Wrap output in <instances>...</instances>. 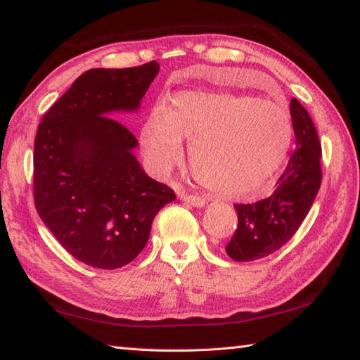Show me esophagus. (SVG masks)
Segmentation results:
<instances>
[{
	"label": "esophagus",
	"mask_w": 360,
	"mask_h": 360,
	"mask_svg": "<svg viewBox=\"0 0 360 360\" xmlns=\"http://www.w3.org/2000/svg\"><path fill=\"white\" fill-rule=\"evenodd\" d=\"M179 198H181L182 201H186L187 204L193 205V207H204V205H205V200H204V198H201V196L188 195V193H186V192H182V193L179 195Z\"/></svg>",
	"instance_id": "obj_1"
}]
</instances>
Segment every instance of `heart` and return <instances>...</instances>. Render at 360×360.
I'll list each match as a JSON object with an SVG mask.
<instances>
[{
  "mask_svg": "<svg viewBox=\"0 0 360 360\" xmlns=\"http://www.w3.org/2000/svg\"><path fill=\"white\" fill-rule=\"evenodd\" d=\"M285 105L248 94L179 91L155 106L141 131L143 155L160 174L182 159L190 142L195 179L227 200H250L277 173L292 141Z\"/></svg>",
  "mask_w": 360,
  "mask_h": 360,
  "instance_id": "obj_1",
  "label": "heart"
}]
</instances>
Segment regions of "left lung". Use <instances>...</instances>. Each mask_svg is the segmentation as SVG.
<instances>
[{"instance_id": "1", "label": "left lung", "mask_w": 360, "mask_h": 360, "mask_svg": "<svg viewBox=\"0 0 360 360\" xmlns=\"http://www.w3.org/2000/svg\"><path fill=\"white\" fill-rule=\"evenodd\" d=\"M295 150L275 192L252 204H235L238 227L226 246L235 262H254L274 254L292 238L314 202L322 184V145L302 103L290 101Z\"/></svg>"}]
</instances>
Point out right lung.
<instances>
[{"label": "right lung", "mask_w": 360, "mask_h": 360, "mask_svg": "<svg viewBox=\"0 0 360 360\" xmlns=\"http://www.w3.org/2000/svg\"><path fill=\"white\" fill-rule=\"evenodd\" d=\"M158 72V62L83 72L37 129L35 209L74 258L98 269L133 262L156 213L176 200L137 162L134 134L110 117L139 108Z\"/></svg>", "instance_id": "add662e5"}]
</instances>
